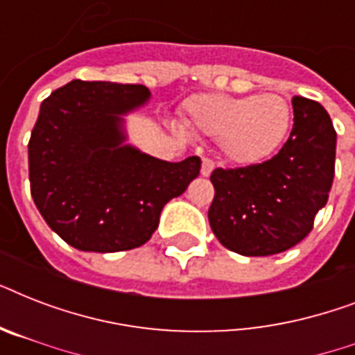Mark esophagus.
<instances>
[{"label": "esophagus", "instance_id": "34e87169", "mask_svg": "<svg viewBox=\"0 0 355 355\" xmlns=\"http://www.w3.org/2000/svg\"><path fill=\"white\" fill-rule=\"evenodd\" d=\"M214 167L216 164L210 160V158H202V166H200V173L205 175V177H210L211 171H214Z\"/></svg>", "mask_w": 355, "mask_h": 355}]
</instances>
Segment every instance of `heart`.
<instances>
[{"mask_svg":"<svg viewBox=\"0 0 355 355\" xmlns=\"http://www.w3.org/2000/svg\"><path fill=\"white\" fill-rule=\"evenodd\" d=\"M191 132L219 138L223 156L234 166L269 162L284 147L293 128V108L276 94H205L186 103ZM180 134H188L177 127Z\"/></svg>","mask_w":355,"mask_h":355,"instance_id":"b5f03b06","label":"heart"}]
</instances>
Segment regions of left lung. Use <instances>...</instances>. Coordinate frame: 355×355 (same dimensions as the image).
Returning <instances> with one entry per match:
<instances>
[{"label": "left lung", "instance_id": "1", "mask_svg": "<svg viewBox=\"0 0 355 355\" xmlns=\"http://www.w3.org/2000/svg\"><path fill=\"white\" fill-rule=\"evenodd\" d=\"M291 136L259 166L216 169L210 227L223 247L270 256L295 247L313 228L336 175L337 134L322 105L293 97Z\"/></svg>", "mask_w": 355, "mask_h": 355}]
</instances>
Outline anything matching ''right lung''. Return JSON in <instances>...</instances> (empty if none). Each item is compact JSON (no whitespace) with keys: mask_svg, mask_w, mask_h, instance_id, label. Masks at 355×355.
Returning <instances> with one entry per match:
<instances>
[{"mask_svg":"<svg viewBox=\"0 0 355 355\" xmlns=\"http://www.w3.org/2000/svg\"><path fill=\"white\" fill-rule=\"evenodd\" d=\"M149 97L141 85L71 80L40 105L29 139L31 195L71 247H141L158 228L162 208L199 177V156L166 162L125 144L123 116Z\"/></svg>","mask_w":355,"mask_h":355,"instance_id":"right-lung-1","label":"right lung"}]
</instances>
